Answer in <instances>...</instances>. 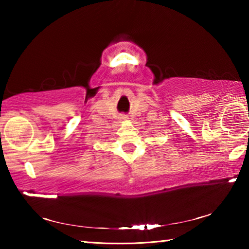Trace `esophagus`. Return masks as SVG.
<instances>
[{
    "instance_id": "obj_1",
    "label": "esophagus",
    "mask_w": 249,
    "mask_h": 249,
    "mask_svg": "<svg viewBox=\"0 0 249 249\" xmlns=\"http://www.w3.org/2000/svg\"><path fill=\"white\" fill-rule=\"evenodd\" d=\"M120 119H121V120H127V116L123 114V115H121V116H120Z\"/></svg>"
}]
</instances>
